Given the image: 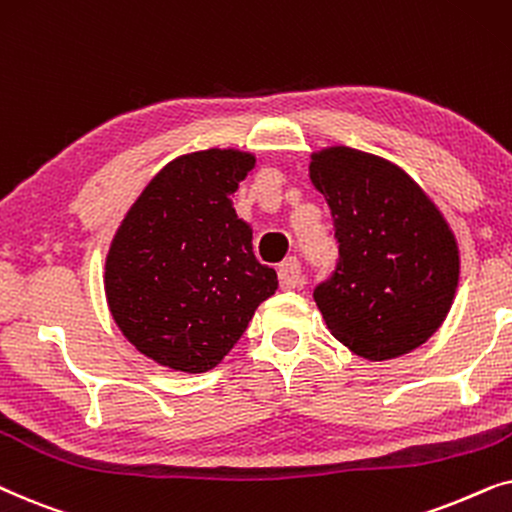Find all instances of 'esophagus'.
I'll use <instances>...</instances> for the list:
<instances>
[{"label":"esophagus","instance_id":"obj_1","mask_svg":"<svg viewBox=\"0 0 512 512\" xmlns=\"http://www.w3.org/2000/svg\"><path fill=\"white\" fill-rule=\"evenodd\" d=\"M278 281H281L283 290H295L299 281H302V267H299L297 257H290L285 260L281 267H278Z\"/></svg>","mask_w":512,"mask_h":512}]
</instances>
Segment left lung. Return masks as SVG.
Listing matches in <instances>:
<instances>
[{
    "mask_svg": "<svg viewBox=\"0 0 512 512\" xmlns=\"http://www.w3.org/2000/svg\"><path fill=\"white\" fill-rule=\"evenodd\" d=\"M309 175L339 243L335 271L313 290L327 330L367 360L419 349L447 318L459 285V245L447 220L403 168L360 149H320Z\"/></svg>",
    "mask_w": 512,
    "mask_h": 512,
    "instance_id": "obj_1",
    "label": "left lung"
}]
</instances>
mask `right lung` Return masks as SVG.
<instances>
[{
  "mask_svg": "<svg viewBox=\"0 0 512 512\" xmlns=\"http://www.w3.org/2000/svg\"><path fill=\"white\" fill-rule=\"evenodd\" d=\"M255 168L238 149L177 156L152 177L109 245L105 295L140 353L177 372H208L278 288L257 262L231 196Z\"/></svg>",
  "mask_w": 512,
  "mask_h": 512,
  "instance_id": "obj_1",
  "label": "right lung"
}]
</instances>
